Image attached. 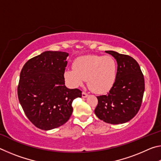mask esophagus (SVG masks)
Listing matches in <instances>:
<instances>
[{
    "mask_svg": "<svg viewBox=\"0 0 161 161\" xmlns=\"http://www.w3.org/2000/svg\"><path fill=\"white\" fill-rule=\"evenodd\" d=\"M81 95H82V97L83 98H86L87 97H88V94H87L86 93H85V92H82V94H81Z\"/></svg>",
    "mask_w": 161,
    "mask_h": 161,
    "instance_id": "esophagus-1",
    "label": "esophagus"
}]
</instances>
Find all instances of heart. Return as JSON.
Wrapping results in <instances>:
<instances>
[{
	"instance_id": "b5f03b06",
	"label": "heart",
	"mask_w": 161,
	"mask_h": 161,
	"mask_svg": "<svg viewBox=\"0 0 161 161\" xmlns=\"http://www.w3.org/2000/svg\"><path fill=\"white\" fill-rule=\"evenodd\" d=\"M74 68L64 72L65 80L73 87L81 85L86 80L92 91L103 93L109 90L116 81L117 64L110 56H81L75 61Z\"/></svg>"
}]
</instances>
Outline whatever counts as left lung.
<instances>
[{"mask_svg": "<svg viewBox=\"0 0 161 161\" xmlns=\"http://www.w3.org/2000/svg\"><path fill=\"white\" fill-rule=\"evenodd\" d=\"M105 52L116 60V78L107 94L97 97L94 113L107 124H124L132 119L141 107L145 90L144 77L139 64L131 57L112 50Z\"/></svg>", "mask_w": 161, "mask_h": 161, "instance_id": "8db88e82", "label": "left lung"}]
</instances>
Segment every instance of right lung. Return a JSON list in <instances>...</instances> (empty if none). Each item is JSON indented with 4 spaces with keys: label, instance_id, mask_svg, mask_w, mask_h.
I'll list each match as a JSON object with an SVG mask.
<instances>
[{
    "label": "right lung",
    "instance_id": "right-lung-1",
    "mask_svg": "<svg viewBox=\"0 0 161 161\" xmlns=\"http://www.w3.org/2000/svg\"><path fill=\"white\" fill-rule=\"evenodd\" d=\"M69 53L45 51L26 62L21 70L18 99L26 116L38 129L48 130L69 119L72 103L81 97L78 89L65 86L64 73Z\"/></svg>",
    "mask_w": 161,
    "mask_h": 161
}]
</instances>
